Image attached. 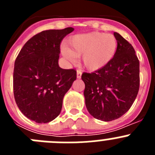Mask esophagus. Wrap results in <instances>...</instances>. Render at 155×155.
Listing matches in <instances>:
<instances>
[{
    "label": "esophagus",
    "instance_id": "1",
    "mask_svg": "<svg viewBox=\"0 0 155 155\" xmlns=\"http://www.w3.org/2000/svg\"><path fill=\"white\" fill-rule=\"evenodd\" d=\"M81 74H82V71L81 70H78L77 71V78L78 79H80L81 78Z\"/></svg>",
    "mask_w": 155,
    "mask_h": 155
}]
</instances>
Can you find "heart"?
I'll return each instance as SVG.
<instances>
[{
  "label": "heart",
  "mask_w": 155,
  "mask_h": 155,
  "mask_svg": "<svg viewBox=\"0 0 155 155\" xmlns=\"http://www.w3.org/2000/svg\"><path fill=\"white\" fill-rule=\"evenodd\" d=\"M68 48L63 49L64 57L71 61L82 56V63L89 71L105 67L113 59L117 42L114 35L98 31L78 34L68 40Z\"/></svg>",
  "instance_id": "b5f03b06"
}]
</instances>
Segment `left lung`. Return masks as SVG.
Returning <instances> with one entry per match:
<instances>
[{
    "instance_id": "obj_1",
    "label": "left lung",
    "mask_w": 155,
    "mask_h": 155,
    "mask_svg": "<svg viewBox=\"0 0 155 155\" xmlns=\"http://www.w3.org/2000/svg\"><path fill=\"white\" fill-rule=\"evenodd\" d=\"M117 48L113 59L93 73L84 72L85 105L97 120L112 121L130 109L140 87V62L132 45L114 32Z\"/></svg>"
}]
</instances>
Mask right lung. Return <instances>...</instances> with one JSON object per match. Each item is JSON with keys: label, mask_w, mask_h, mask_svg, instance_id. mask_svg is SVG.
I'll return each mask as SVG.
<instances>
[{"label": "right lung", "mask_w": 155, "mask_h": 155, "mask_svg": "<svg viewBox=\"0 0 155 155\" xmlns=\"http://www.w3.org/2000/svg\"><path fill=\"white\" fill-rule=\"evenodd\" d=\"M74 31H42L24 45L15 62L14 96L18 107L38 124L52 121L61 113L64 94L77 78L74 69L59 67L61 43Z\"/></svg>", "instance_id": "obj_1"}]
</instances>
